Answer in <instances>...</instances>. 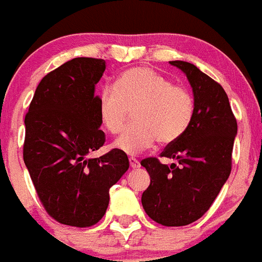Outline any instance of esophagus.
I'll list each match as a JSON object with an SVG mask.
<instances>
[{
	"mask_svg": "<svg viewBox=\"0 0 262 262\" xmlns=\"http://www.w3.org/2000/svg\"><path fill=\"white\" fill-rule=\"evenodd\" d=\"M129 164H130V166L133 169L140 168V161H138V160L136 157H130V158H129Z\"/></svg>",
	"mask_w": 262,
	"mask_h": 262,
	"instance_id": "obj_1",
	"label": "esophagus"
}]
</instances>
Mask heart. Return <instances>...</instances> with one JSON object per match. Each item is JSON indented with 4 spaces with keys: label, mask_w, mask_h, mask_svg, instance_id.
<instances>
[{
    "label": "heart",
    "mask_w": 262,
    "mask_h": 262,
    "mask_svg": "<svg viewBox=\"0 0 262 262\" xmlns=\"http://www.w3.org/2000/svg\"><path fill=\"white\" fill-rule=\"evenodd\" d=\"M133 109V121L114 146L136 155L158 144H173L188 132L194 117L192 92L177 85L151 68L136 67L118 76L114 88L105 86L98 94L97 114L111 135H118Z\"/></svg>",
    "instance_id": "heart-1"
}]
</instances>
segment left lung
<instances>
[{
  "mask_svg": "<svg viewBox=\"0 0 262 262\" xmlns=\"http://www.w3.org/2000/svg\"><path fill=\"white\" fill-rule=\"evenodd\" d=\"M188 77L194 94L195 111L188 132L168 144L160 157L179 164H161L157 157L144 158L142 166L150 185L142 193L145 212L164 226H184L201 219L232 170V151L237 120L224 88L184 61H170Z\"/></svg>",
  "mask_w": 262,
  "mask_h": 262,
  "instance_id": "left-lung-1",
  "label": "left lung"
}]
</instances>
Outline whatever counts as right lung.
<instances>
[{
	"instance_id": "1",
	"label": "right lung",
	"mask_w": 262,
	"mask_h": 262,
	"mask_svg": "<svg viewBox=\"0 0 262 262\" xmlns=\"http://www.w3.org/2000/svg\"><path fill=\"white\" fill-rule=\"evenodd\" d=\"M105 69L102 58L62 63L41 80L25 116L24 162L46 213L63 225L97 224L106 212L109 189L129 168L120 149L86 157L106 138L94 96Z\"/></svg>"
}]
</instances>
